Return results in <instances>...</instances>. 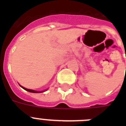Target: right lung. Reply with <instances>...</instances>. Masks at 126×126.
<instances>
[{"label": "right lung", "mask_w": 126, "mask_h": 126, "mask_svg": "<svg viewBox=\"0 0 126 126\" xmlns=\"http://www.w3.org/2000/svg\"><path fill=\"white\" fill-rule=\"evenodd\" d=\"M20 86H21L22 88L24 89V90H26V91H28V92H31V93H42V92H36V91H34V90H30V89L25 88L23 87V86H21V85H20Z\"/></svg>", "instance_id": "obj_1"}]
</instances>
